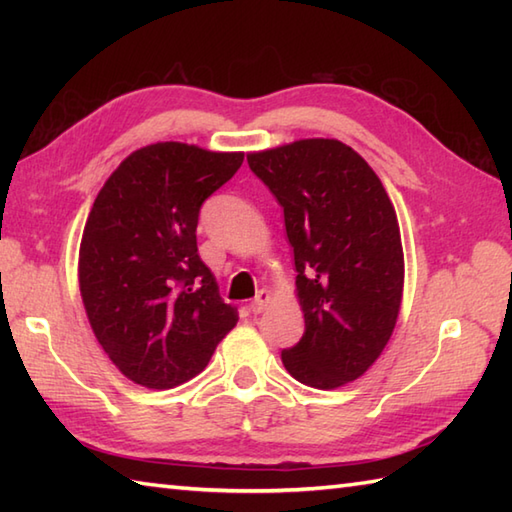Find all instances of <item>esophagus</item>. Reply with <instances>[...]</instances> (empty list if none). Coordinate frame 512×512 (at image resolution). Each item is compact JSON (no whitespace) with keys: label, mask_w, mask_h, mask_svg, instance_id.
I'll list each match as a JSON object with an SVG mask.
<instances>
[{"label":"esophagus","mask_w":512,"mask_h":512,"mask_svg":"<svg viewBox=\"0 0 512 512\" xmlns=\"http://www.w3.org/2000/svg\"><path fill=\"white\" fill-rule=\"evenodd\" d=\"M268 301H270V295H268L266 290H262L253 301L248 303V310L253 312V314H262L266 310V306H268Z\"/></svg>","instance_id":"34e87169"}]
</instances>
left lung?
Returning a JSON list of instances; mask_svg holds the SVG:
<instances>
[{"label": "left lung", "instance_id": "1", "mask_svg": "<svg viewBox=\"0 0 512 512\" xmlns=\"http://www.w3.org/2000/svg\"><path fill=\"white\" fill-rule=\"evenodd\" d=\"M284 209L306 330L281 361L299 383L334 389L367 372L398 319L405 262L396 211L372 167L339 140L248 156Z\"/></svg>", "mask_w": 512, "mask_h": 512}]
</instances>
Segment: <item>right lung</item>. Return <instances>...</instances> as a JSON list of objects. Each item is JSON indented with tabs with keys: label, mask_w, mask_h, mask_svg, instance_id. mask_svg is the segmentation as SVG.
I'll return each mask as SVG.
<instances>
[{
	"label": "right lung",
	"mask_w": 512,
	"mask_h": 512,
	"mask_svg": "<svg viewBox=\"0 0 512 512\" xmlns=\"http://www.w3.org/2000/svg\"><path fill=\"white\" fill-rule=\"evenodd\" d=\"M242 162L156 143L125 158L96 195L81 239V297L105 354L138 385L187 383L235 328L195 231L202 204Z\"/></svg>",
	"instance_id": "right-lung-1"
}]
</instances>
